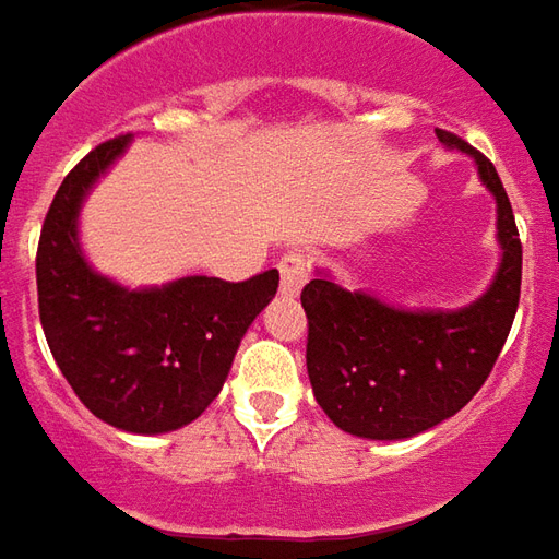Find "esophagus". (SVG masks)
<instances>
[{"label": "esophagus", "instance_id": "1", "mask_svg": "<svg viewBox=\"0 0 559 559\" xmlns=\"http://www.w3.org/2000/svg\"><path fill=\"white\" fill-rule=\"evenodd\" d=\"M307 259L300 252H288V255L280 259V292L285 297H295L307 283Z\"/></svg>", "mask_w": 559, "mask_h": 559}]
</instances>
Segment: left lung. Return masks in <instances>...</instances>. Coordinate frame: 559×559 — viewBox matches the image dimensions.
<instances>
[{"label":"left lung","instance_id":"1","mask_svg":"<svg viewBox=\"0 0 559 559\" xmlns=\"http://www.w3.org/2000/svg\"><path fill=\"white\" fill-rule=\"evenodd\" d=\"M435 133L474 160L495 199L500 259L486 292L459 309H414L316 267L300 295L316 402L333 426L366 441H405L459 414L486 384L519 309L521 240L497 169L459 136Z\"/></svg>","mask_w":559,"mask_h":559}]
</instances>
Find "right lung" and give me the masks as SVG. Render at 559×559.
<instances>
[{
    "label": "right lung",
    "instance_id": "add662e5",
    "mask_svg": "<svg viewBox=\"0 0 559 559\" xmlns=\"http://www.w3.org/2000/svg\"><path fill=\"white\" fill-rule=\"evenodd\" d=\"M133 133L97 145L59 187L38 243V309L56 364L97 419L130 435L185 429L219 396L243 333L276 295L280 274L247 283L181 276L130 285L100 274L80 214Z\"/></svg>",
    "mask_w": 559,
    "mask_h": 559
}]
</instances>
